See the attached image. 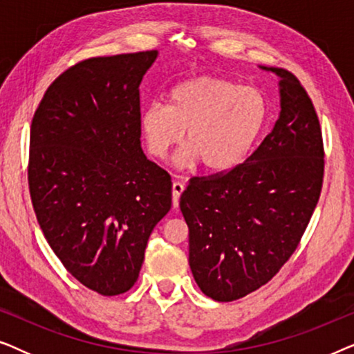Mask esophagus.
<instances>
[{"mask_svg":"<svg viewBox=\"0 0 354 354\" xmlns=\"http://www.w3.org/2000/svg\"><path fill=\"white\" fill-rule=\"evenodd\" d=\"M185 190V185L182 182H172V206L174 209L178 207V201H180L182 192Z\"/></svg>","mask_w":354,"mask_h":354,"instance_id":"34e87169","label":"esophagus"}]
</instances>
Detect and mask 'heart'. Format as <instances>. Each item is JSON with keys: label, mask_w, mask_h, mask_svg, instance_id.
I'll return each mask as SVG.
<instances>
[{"label": "heart", "mask_w": 354, "mask_h": 354, "mask_svg": "<svg viewBox=\"0 0 354 354\" xmlns=\"http://www.w3.org/2000/svg\"><path fill=\"white\" fill-rule=\"evenodd\" d=\"M268 119V104L254 86H240L221 77L201 75L174 86L166 106L151 103L142 111L140 130L151 158L162 161L180 143L177 166L201 159L209 171H225L250 153Z\"/></svg>", "instance_id": "obj_1"}]
</instances>
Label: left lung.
I'll list each match as a JSON object with an SVG mask.
<instances>
[{
    "label": "left lung",
    "instance_id": "left-lung-1",
    "mask_svg": "<svg viewBox=\"0 0 354 354\" xmlns=\"http://www.w3.org/2000/svg\"><path fill=\"white\" fill-rule=\"evenodd\" d=\"M269 71L282 79L274 129L245 162L190 178L180 196L192 274L206 297L222 303L246 297L282 269L322 190L326 153L313 101L292 72Z\"/></svg>",
    "mask_w": 354,
    "mask_h": 354
}]
</instances>
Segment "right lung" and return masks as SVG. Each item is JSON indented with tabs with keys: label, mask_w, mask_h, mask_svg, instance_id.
<instances>
[{
	"label": "right lung",
	"mask_w": 354,
	"mask_h": 354,
	"mask_svg": "<svg viewBox=\"0 0 354 354\" xmlns=\"http://www.w3.org/2000/svg\"><path fill=\"white\" fill-rule=\"evenodd\" d=\"M158 51L90 57L50 85L30 127L28 190L67 272L103 297L137 282L172 203L171 176L140 147V84Z\"/></svg>",
	"instance_id": "add662e5"
}]
</instances>
